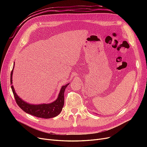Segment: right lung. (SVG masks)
Here are the masks:
<instances>
[{
    "label": "right lung",
    "instance_id": "add662e5",
    "mask_svg": "<svg viewBox=\"0 0 147 147\" xmlns=\"http://www.w3.org/2000/svg\"><path fill=\"white\" fill-rule=\"evenodd\" d=\"M13 69L11 74V84L12 83V74ZM69 83L63 86L61 89L58 98L55 101L50 104H43L38 105H33L28 104L24 101L21 99L15 92L13 85L11 86V89L13 94L18 105L26 113L30 114L34 116L43 118V119H51L55 117L61 112L62 109L64 104V91Z\"/></svg>",
    "mask_w": 147,
    "mask_h": 147
}]
</instances>
